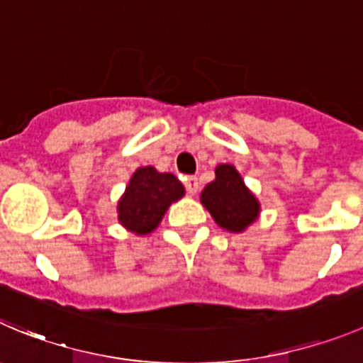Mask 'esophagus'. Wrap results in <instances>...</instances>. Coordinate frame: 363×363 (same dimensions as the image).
<instances>
[{"label": "esophagus", "instance_id": "34e87169", "mask_svg": "<svg viewBox=\"0 0 363 363\" xmlns=\"http://www.w3.org/2000/svg\"><path fill=\"white\" fill-rule=\"evenodd\" d=\"M184 186L186 191H188L189 195H197L199 188H201V182H199V179L195 177V175H188V177L184 179Z\"/></svg>", "mask_w": 363, "mask_h": 363}]
</instances>
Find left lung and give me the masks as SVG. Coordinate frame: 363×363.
Returning a JSON list of instances; mask_svg holds the SVG:
<instances>
[{
    "mask_svg": "<svg viewBox=\"0 0 363 363\" xmlns=\"http://www.w3.org/2000/svg\"><path fill=\"white\" fill-rule=\"evenodd\" d=\"M215 181L201 193V202L220 228L243 233L259 216V202L233 164H218Z\"/></svg>",
    "mask_w": 363,
    "mask_h": 363,
    "instance_id": "left-lung-1",
    "label": "left lung"
}]
</instances>
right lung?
I'll return each mask as SVG.
<instances>
[{
    "instance_id": "obj_1",
    "label": "right lung",
    "mask_w": 363,
    "mask_h": 363,
    "mask_svg": "<svg viewBox=\"0 0 363 363\" xmlns=\"http://www.w3.org/2000/svg\"><path fill=\"white\" fill-rule=\"evenodd\" d=\"M184 197V186L174 174H159L154 166L134 172L118 202V220L135 235H148L161 223L172 202Z\"/></svg>"
}]
</instances>
